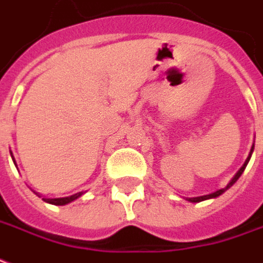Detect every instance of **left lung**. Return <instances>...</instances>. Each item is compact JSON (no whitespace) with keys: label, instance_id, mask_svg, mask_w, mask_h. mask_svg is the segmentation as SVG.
Wrapping results in <instances>:
<instances>
[{"label":"left lung","instance_id":"1","mask_svg":"<svg viewBox=\"0 0 263 263\" xmlns=\"http://www.w3.org/2000/svg\"><path fill=\"white\" fill-rule=\"evenodd\" d=\"M252 150H254V146H252L251 152H250V156H248V158H247V160H246V163L243 164V167L238 170L237 174H236V175L233 176V179L230 180L226 187H223V189H220V190H216V192H214V193H211V194H207V196H200V197H192V198H187V200H189V201H192V203H200V201H204V200H208V198L218 197V196H220V194L223 193V192H226V190L229 189L230 186L234 185V182H236V180H237L238 178H240V175H241V174H243V172H244V170H246V167H247L248 161H250V157H251Z\"/></svg>","mask_w":263,"mask_h":263}]
</instances>
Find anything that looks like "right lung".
Returning a JSON list of instances; mask_svg holds the SVG:
<instances>
[{
	"label": "right lung",
	"mask_w": 263,
	"mask_h": 263,
	"mask_svg": "<svg viewBox=\"0 0 263 263\" xmlns=\"http://www.w3.org/2000/svg\"><path fill=\"white\" fill-rule=\"evenodd\" d=\"M12 156V153H11ZM12 160H13V163H15V158L12 156ZM83 194V192H80V193H76L73 196H69V197H62V198H43L44 201H47L49 204H53V205H65V204H69L71 201H74L76 198H78L80 196Z\"/></svg>",
	"instance_id": "obj_1"
}]
</instances>
